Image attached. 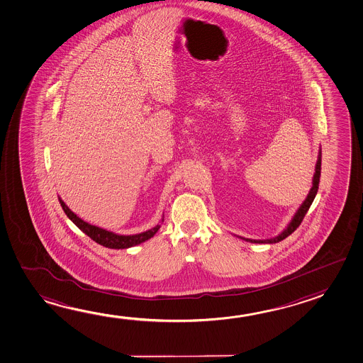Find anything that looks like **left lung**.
<instances>
[{"label": "left lung", "instance_id": "8db88e82", "mask_svg": "<svg viewBox=\"0 0 363 363\" xmlns=\"http://www.w3.org/2000/svg\"><path fill=\"white\" fill-rule=\"evenodd\" d=\"M320 175H321V151L319 152V157H318V162H316V167H315V174H313V188L310 189L308 198L305 199V202L302 203L301 207H300L298 211L296 212V215L294 216L292 221L289 222V226H287V228L283 231L282 234L278 235L277 238H273V239L269 240H250L244 239V238H241V239L246 240V241H250V242H258V244H262V242H264V244H274V242H278V241H281V240L286 239L287 236L292 234V233L295 231L296 228H298V226L301 225L303 217H305V215L308 213L310 206L313 204L315 196H316L318 189H319Z\"/></svg>", "mask_w": 363, "mask_h": 363}]
</instances>
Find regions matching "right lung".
I'll list each match as a JSON object with an SVG mask.
<instances>
[{"mask_svg": "<svg viewBox=\"0 0 363 363\" xmlns=\"http://www.w3.org/2000/svg\"><path fill=\"white\" fill-rule=\"evenodd\" d=\"M58 201L61 203L62 208L65 211V213L67 215L68 218L74 222V225L80 228L82 233H85L95 242H98V244L105 246V247L127 249V247L138 245V244H141L143 241L151 239L157 233V230L160 228V225H157V226H155L151 230H147L146 233H141V234L128 235V236L114 234V233H111V231H106L104 228L92 226L90 223L81 220L80 217H77L71 209L68 208L61 198L58 197Z\"/></svg>", "mask_w": 363, "mask_h": 363, "instance_id": "1", "label": "right lung"}]
</instances>
